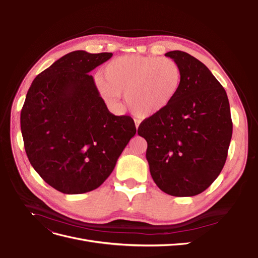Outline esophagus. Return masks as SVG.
<instances>
[{"label": "esophagus", "instance_id": "34e87169", "mask_svg": "<svg viewBox=\"0 0 258 258\" xmlns=\"http://www.w3.org/2000/svg\"><path fill=\"white\" fill-rule=\"evenodd\" d=\"M135 124H136V128H137V130L139 129V127H140V121L139 120H135Z\"/></svg>", "mask_w": 258, "mask_h": 258}]
</instances>
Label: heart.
Wrapping results in <instances>:
<instances>
[{"label":"heart","mask_w":258,"mask_h":258,"mask_svg":"<svg viewBox=\"0 0 258 258\" xmlns=\"http://www.w3.org/2000/svg\"><path fill=\"white\" fill-rule=\"evenodd\" d=\"M182 81V68L173 59L121 56L102 69L97 85L108 102L116 104L124 95L131 110L145 118L163 112L173 102Z\"/></svg>","instance_id":"heart-1"}]
</instances>
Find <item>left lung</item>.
<instances>
[{"label": "left lung", "mask_w": 258, "mask_h": 258, "mask_svg": "<svg viewBox=\"0 0 258 258\" xmlns=\"http://www.w3.org/2000/svg\"><path fill=\"white\" fill-rule=\"evenodd\" d=\"M183 81L165 111L143 120L138 135L147 142L146 159L159 188L191 197L212 184L227 158L232 136L229 101L223 86L201 61L173 50Z\"/></svg>", "instance_id": "obj_1"}]
</instances>
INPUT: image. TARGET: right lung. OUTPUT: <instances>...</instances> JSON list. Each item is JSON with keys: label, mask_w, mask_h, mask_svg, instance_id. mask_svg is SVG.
<instances>
[{"label": "right lung", "mask_w": 258, "mask_h": 258, "mask_svg": "<svg viewBox=\"0 0 258 258\" xmlns=\"http://www.w3.org/2000/svg\"><path fill=\"white\" fill-rule=\"evenodd\" d=\"M112 56L67 53L28 90L20 114L27 156L44 181L63 194L98 188L137 132L130 116L108 111L89 74Z\"/></svg>", "instance_id": "1"}]
</instances>
